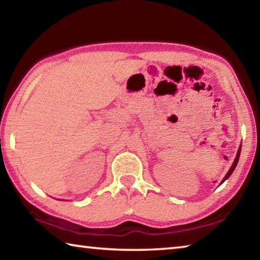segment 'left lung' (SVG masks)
Returning <instances> with one entry per match:
<instances>
[{
    "label": "left lung",
    "instance_id": "obj_1",
    "mask_svg": "<svg viewBox=\"0 0 260 260\" xmlns=\"http://www.w3.org/2000/svg\"><path fill=\"white\" fill-rule=\"evenodd\" d=\"M241 148H242V146H240V148H239V150H237V153H236V157H235V160H234V162H233V165L231 166V169H230V171H228L227 172V174L225 175V178L222 179V181H221V183L225 181V180H227L228 178H230V175H232V173H233V171L235 170V167H236V165H237V162H239V158H240V153H241Z\"/></svg>",
    "mask_w": 260,
    "mask_h": 260
}]
</instances>
